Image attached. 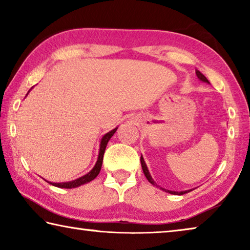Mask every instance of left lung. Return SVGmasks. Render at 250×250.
<instances>
[{
  "mask_svg": "<svg viewBox=\"0 0 250 250\" xmlns=\"http://www.w3.org/2000/svg\"><path fill=\"white\" fill-rule=\"evenodd\" d=\"M196 76L198 77V79L200 80H202V82H204V83H209V82L208 80H207V78L205 77L204 75H203L200 70H197L196 69ZM140 161H141V167H142V170H143V173H145V175H146V177L147 179V181L150 182L151 184H153V185H156L155 184V182L153 181V179H152V176L150 175V172H149V170H147V167H146V162H145V160H143V158L141 156V159H140ZM158 186V185H156ZM161 189H163L164 192H167V193H170V194H175V195H183V194H185V193H188L189 191H191V189H189V191H182V192H175V191H168V189H166V188H160Z\"/></svg>",
  "mask_w": 250,
  "mask_h": 250,
  "instance_id": "1",
  "label": "left lung"
}]
</instances>
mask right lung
I'll use <instances>...</instances> for the list:
<instances>
[{"mask_svg": "<svg viewBox=\"0 0 250 250\" xmlns=\"http://www.w3.org/2000/svg\"><path fill=\"white\" fill-rule=\"evenodd\" d=\"M32 89V88H31ZM29 92V90H28ZM27 92V94H28ZM118 128H115L111 131H109L108 133H105L103 139H101L100 141V149H99V155H98V159H97V162L95 164V167H92V170L87 173L86 175H83L82 177H79L77 180H74V181H70V182H62V183H52V182H48L49 184H52L54 186H57V188H78V186L83 185V184H86L88 182H90L97 177V175L99 174V172L101 170V166H103V160H104V150H105V146H107L108 142L110 139L115 132L117 131Z\"/></svg>", "mask_w": 250, "mask_h": 250, "instance_id": "right-lung-1", "label": "right lung"}]
</instances>
